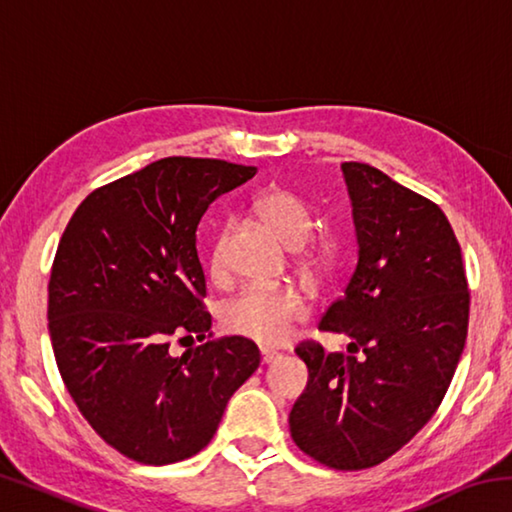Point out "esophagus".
I'll use <instances>...</instances> for the list:
<instances>
[{"label":"esophagus","instance_id":"esophagus-1","mask_svg":"<svg viewBox=\"0 0 512 512\" xmlns=\"http://www.w3.org/2000/svg\"><path fill=\"white\" fill-rule=\"evenodd\" d=\"M259 357H262V363H264V366H268V363H273V361L280 359V354L273 352V350H262V354H259Z\"/></svg>","mask_w":512,"mask_h":512}]
</instances>
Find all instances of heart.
I'll return each instance as SVG.
<instances>
[{
	"label": "heart",
	"mask_w": 512,
	"mask_h": 512,
	"mask_svg": "<svg viewBox=\"0 0 512 512\" xmlns=\"http://www.w3.org/2000/svg\"><path fill=\"white\" fill-rule=\"evenodd\" d=\"M253 210L284 244L291 246L298 266L309 273L327 271L334 259V244L329 239H307L314 219L298 194L287 187L271 185L255 196ZM212 273L221 275L219 250L212 255ZM305 316V300L296 289L289 287L246 289L237 298L225 302L221 314L228 332L259 345L284 341L291 332V325Z\"/></svg>",
	"instance_id": "obj_1"
}]
</instances>
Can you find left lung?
<instances>
[{
	"mask_svg": "<svg viewBox=\"0 0 512 512\" xmlns=\"http://www.w3.org/2000/svg\"><path fill=\"white\" fill-rule=\"evenodd\" d=\"M359 262L318 329L348 354L305 341L309 381L289 413L302 452L334 470L384 463L443 402L461 359L470 291L440 207L363 162H343Z\"/></svg>",
	"mask_w": 512,
	"mask_h": 512,
	"instance_id": "left-lung-1",
	"label": "left lung"
}]
</instances>
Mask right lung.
I'll return each instance as SVG.
<instances>
[{"label": "right lung", "instance_id": "1", "mask_svg": "<svg viewBox=\"0 0 512 512\" xmlns=\"http://www.w3.org/2000/svg\"><path fill=\"white\" fill-rule=\"evenodd\" d=\"M255 167L162 158L76 207L51 266L49 334L60 377L90 427L146 465L210 443L232 393L259 366L244 336L171 354V336L210 334L196 228ZM183 341V339H180Z\"/></svg>", "mask_w": 512, "mask_h": 512}]
</instances>
